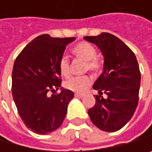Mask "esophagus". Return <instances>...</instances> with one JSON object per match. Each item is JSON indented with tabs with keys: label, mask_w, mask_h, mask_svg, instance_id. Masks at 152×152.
Wrapping results in <instances>:
<instances>
[{
	"label": "esophagus",
	"mask_w": 152,
	"mask_h": 152,
	"mask_svg": "<svg viewBox=\"0 0 152 152\" xmlns=\"http://www.w3.org/2000/svg\"><path fill=\"white\" fill-rule=\"evenodd\" d=\"M75 97H83L84 95H83V94H78V93H77V94H75Z\"/></svg>",
	"instance_id": "34e87169"
}]
</instances>
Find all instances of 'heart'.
Returning a JSON list of instances; mask_svg holds the SVG:
<instances>
[{
	"label": "heart",
	"instance_id": "b5f03b06",
	"mask_svg": "<svg viewBox=\"0 0 152 152\" xmlns=\"http://www.w3.org/2000/svg\"><path fill=\"white\" fill-rule=\"evenodd\" d=\"M73 54L78 59L86 62L85 70H89L94 74L98 73L102 68V63L96 56V48L88 43H79L73 48ZM58 68L63 77H67L70 75V64L66 56H63L58 63ZM91 85V78L88 75L75 77L65 82L66 88L77 93H83Z\"/></svg>",
	"mask_w": 152,
	"mask_h": 152
}]
</instances>
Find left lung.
<instances>
[{
    "label": "left lung",
    "instance_id": "8db88e82",
    "mask_svg": "<svg viewBox=\"0 0 152 152\" xmlns=\"http://www.w3.org/2000/svg\"><path fill=\"white\" fill-rule=\"evenodd\" d=\"M104 56L103 72L93 85L98 91L96 104L88 110L92 123L103 131L114 132L132 118L139 102L140 72L133 52L115 35L102 33L85 36ZM105 93L107 98L101 95Z\"/></svg>",
    "mask_w": 152,
    "mask_h": 152
}]
</instances>
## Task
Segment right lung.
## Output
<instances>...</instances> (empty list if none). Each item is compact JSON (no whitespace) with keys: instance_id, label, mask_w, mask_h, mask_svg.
<instances>
[{"instance_id":"obj_1","label":"right lung","mask_w":152,"mask_h":152,"mask_svg":"<svg viewBox=\"0 0 152 152\" xmlns=\"http://www.w3.org/2000/svg\"><path fill=\"white\" fill-rule=\"evenodd\" d=\"M75 40L42 34L29 43L14 62L13 100L23 123L34 133L53 132L66 118L74 93L61 86L58 63L66 45ZM58 89L60 93L55 94Z\"/></svg>"}]
</instances>
